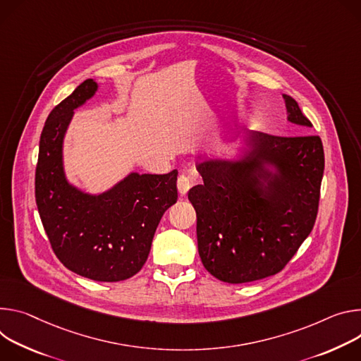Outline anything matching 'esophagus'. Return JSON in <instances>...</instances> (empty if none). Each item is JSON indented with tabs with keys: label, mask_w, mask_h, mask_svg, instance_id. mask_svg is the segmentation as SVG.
I'll list each match as a JSON object with an SVG mask.
<instances>
[{
	"label": "esophagus",
	"mask_w": 361,
	"mask_h": 361,
	"mask_svg": "<svg viewBox=\"0 0 361 361\" xmlns=\"http://www.w3.org/2000/svg\"><path fill=\"white\" fill-rule=\"evenodd\" d=\"M190 186H192V182H190L189 176L185 175V173H182V175L179 176V179H178V189H179L180 195H186L188 190L190 189Z\"/></svg>",
	"instance_id": "34e87169"
}]
</instances>
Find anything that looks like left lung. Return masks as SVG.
<instances>
[{"instance_id":"obj_1","label":"left lung","mask_w":361,"mask_h":361,"mask_svg":"<svg viewBox=\"0 0 361 361\" xmlns=\"http://www.w3.org/2000/svg\"><path fill=\"white\" fill-rule=\"evenodd\" d=\"M288 122L311 128L287 94ZM204 183L188 197L196 211L204 267L229 284L281 271L310 235L319 202L324 149L319 136H274L251 130L243 159L196 165Z\"/></svg>"}]
</instances>
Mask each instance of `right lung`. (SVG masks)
<instances>
[{"mask_svg": "<svg viewBox=\"0 0 361 361\" xmlns=\"http://www.w3.org/2000/svg\"><path fill=\"white\" fill-rule=\"evenodd\" d=\"M87 78L49 114L39 137L35 202L56 257L70 271L102 283L123 281L145 265L156 228L178 201V171L130 173L90 195L68 183L63 142L74 109L94 96Z\"/></svg>", "mask_w": 361, "mask_h": 361, "instance_id": "right-lung-1", "label": "right lung"}]
</instances>
